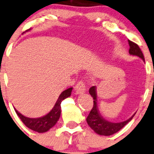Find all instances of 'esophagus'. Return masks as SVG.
Returning <instances> with one entry per match:
<instances>
[{"label":"esophagus","mask_w":154,"mask_h":154,"mask_svg":"<svg viewBox=\"0 0 154 154\" xmlns=\"http://www.w3.org/2000/svg\"><path fill=\"white\" fill-rule=\"evenodd\" d=\"M75 91L77 94H80L85 92V84L83 82L80 81L77 82L75 86Z\"/></svg>","instance_id":"esophagus-1"}]
</instances>
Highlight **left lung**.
I'll use <instances>...</instances> for the list:
<instances>
[{
  "label": "left lung",
  "instance_id": "obj_1",
  "mask_svg": "<svg viewBox=\"0 0 154 154\" xmlns=\"http://www.w3.org/2000/svg\"><path fill=\"white\" fill-rule=\"evenodd\" d=\"M129 54L131 55L137 56L140 57L145 62V58L142 54L141 49L137 44L134 42L128 40ZM89 94L94 99V106L91 111H90L88 117L86 118V122L92 130L95 133L102 136H110L118 132L125 125H127L133 119L135 114L127 120L121 122H111L106 120L103 117L100 113L97 106V87L92 86L89 89Z\"/></svg>",
  "mask_w": 154,
  "mask_h": 154
}]
</instances>
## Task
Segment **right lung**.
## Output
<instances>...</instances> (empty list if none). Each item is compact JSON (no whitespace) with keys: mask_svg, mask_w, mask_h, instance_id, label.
Wrapping results in <instances>:
<instances>
[{"mask_svg":"<svg viewBox=\"0 0 154 154\" xmlns=\"http://www.w3.org/2000/svg\"><path fill=\"white\" fill-rule=\"evenodd\" d=\"M73 88H69L63 91L57 100L55 105L52 109L46 115L39 118H29L22 115L17 110H15L16 114L21 119L23 123L31 130L35 131L38 133H44L48 131L49 129L54 127L59 119L61 114V102L63 100L71 96Z\"/></svg>","mask_w":154,"mask_h":154,"instance_id":"1","label":"right lung"}]
</instances>
